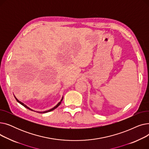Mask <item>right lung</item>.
Instances as JSON below:
<instances>
[{
  "instance_id": "1",
  "label": "right lung",
  "mask_w": 149,
  "mask_h": 149,
  "mask_svg": "<svg viewBox=\"0 0 149 149\" xmlns=\"http://www.w3.org/2000/svg\"><path fill=\"white\" fill-rule=\"evenodd\" d=\"M14 97H15V100H17V101L18 103H19L20 104H22V106H24L25 107H26V109H28L29 110H31V111H33V109H30L29 107H28L26 105H25L24 103H23L22 102H21V101H20L19 100H18L17 98H16V97H15V96H14ZM63 97H62V98H61V101H60V102L56 106H54L53 108H52V109H49V110H48V111H43V112H38V113H47V112H51V111H53V110H54L55 109H56L60 104H61V101H62V100H63Z\"/></svg>"
}]
</instances>
